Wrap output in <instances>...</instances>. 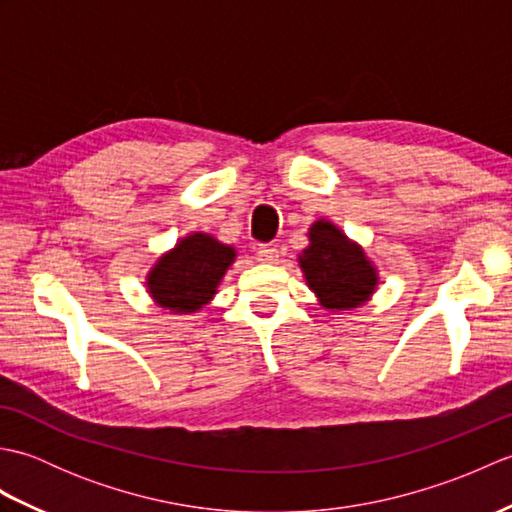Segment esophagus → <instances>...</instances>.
I'll list each match as a JSON object with an SVG mask.
<instances>
[{
	"label": "esophagus",
	"mask_w": 512,
	"mask_h": 512,
	"mask_svg": "<svg viewBox=\"0 0 512 512\" xmlns=\"http://www.w3.org/2000/svg\"><path fill=\"white\" fill-rule=\"evenodd\" d=\"M277 257H279V250L275 246H268V244L257 246V259L262 264H275Z\"/></svg>",
	"instance_id": "esophagus-1"
}]
</instances>
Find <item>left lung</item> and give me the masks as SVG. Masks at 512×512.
Returning a JSON list of instances; mask_svg holds the SVG:
<instances>
[{
    "instance_id": "8db88e82",
    "label": "left lung",
    "mask_w": 512,
    "mask_h": 512,
    "mask_svg": "<svg viewBox=\"0 0 512 512\" xmlns=\"http://www.w3.org/2000/svg\"><path fill=\"white\" fill-rule=\"evenodd\" d=\"M299 264L321 306L330 310L358 308L378 284L376 268L363 248L323 220L312 224L310 246L303 250Z\"/></svg>"
}]
</instances>
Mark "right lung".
Returning a JSON list of instances; mask_svg holds the SVG:
<instances>
[{"instance_id": "add662e5", "label": "right lung", "mask_w": 512, "mask_h": 512, "mask_svg": "<svg viewBox=\"0 0 512 512\" xmlns=\"http://www.w3.org/2000/svg\"><path fill=\"white\" fill-rule=\"evenodd\" d=\"M235 250L206 233L180 239L162 255L147 277L151 297L165 310L195 312L215 295L220 279L233 264Z\"/></svg>"}]
</instances>
